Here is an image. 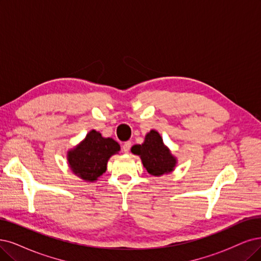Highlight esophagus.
<instances>
[{
    "label": "esophagus",
    "instance_id": "1",
    "mask_svg": "<svg viewBox=\"0 0 261 261\" xmlns=\"http://www.w3.org/2000/svg\"><path fill=\"white\" fill-rule=\"evenodd\" d=\"M130 148H131V142H130V141L124 142L123 145H122V150H123L125 153H128L129 150H130Z\"/></svg>",
    "mask_w": 261,
    "mask_h": 261
}]
</instances>
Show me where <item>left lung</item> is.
I'll list each match as a JSON object with an SVG mask.
<instances>
[{
	"instance_id": "8db88e82",
	"label": "left lung",
	"mask_w": 261,
	"mask_h": 261,
	"mask_svg": "<svg viewBox=\"0 0 261 261\" xmlns=\"http://www.w3.org/2000/svg\"><path fill=\"white\" fill-rule=\"evenodd\" d=\"M134 155L140 156L144 168L150 175L162 176L173 172L176 167L177 159L172 155L171 150L165 145L158 131L150 130L145 140L139 145L131 148Z\"/></svg>"
}]
</instances>
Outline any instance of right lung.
Wrapping results in <instances>:
<instances>
[{
  "label": "right lung",
  "instance_id": "obj_1",
  "mask_svg": "<svg viewBox=\"0 0 261 261\" xmlns=\"http://www.w3.org/2000/svg\"><path fill=\"white\" fill-rule=\"evenodd\" d=\"M119 150L120 145L115 140L91 130L80 144L67 150L66 159L76 176L91 182L98 180L106 171L109 159Z\"/></svg>",
  "mask_w": 261,
  "mask_h": 261
}]
</instances>
